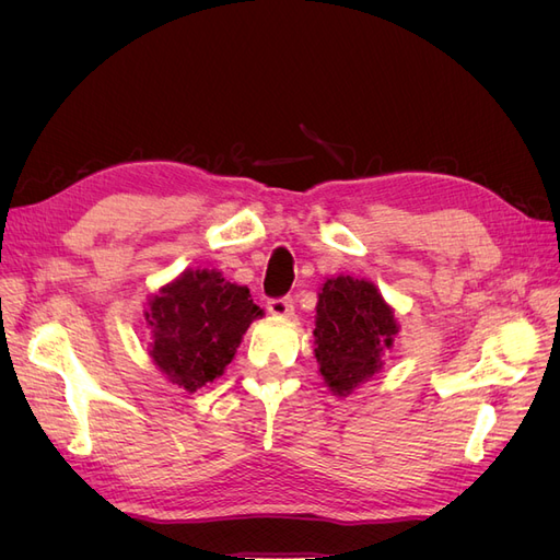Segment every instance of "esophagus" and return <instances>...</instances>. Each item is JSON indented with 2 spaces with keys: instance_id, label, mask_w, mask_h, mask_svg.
I'll return each instance as SVG.
<instances>
[{
  "instance_id": "1",
  "label": "esophagus",
  "mask_w": 560,
  "mask_h": 560,
  "mask_svg": "<svg viewBox=\"0 0 560 560\" xmlns=\"http://www.w3.org/2000/svg\"><path fill=\"white\" fill-rule=\"evenodd\" d=\"M266 308L270 315L276 317H290L294 313V299L292 296H280V299H268Z\"/></svg>"
}]
</instances>
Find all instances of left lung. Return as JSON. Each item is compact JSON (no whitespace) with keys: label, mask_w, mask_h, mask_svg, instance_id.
I'll use <instances>...</instances> for the list:
<instances>
[{"label":"left lung","mask_w":560,"mask_h":560,"mask_svg":"<svg viewBox=\"0 0 560 560\" xmlns=\"http://www.w3.org/2000/svg\"><path fill=\"white\" fill-rule=\"evenodd\" d=\"M397 322L378 290L366 280L338 276L322 284L315 317V358L319 374L336 395L381 369V352L393 348Z\"/></svg>","instance_id":"1"}]
</instances>
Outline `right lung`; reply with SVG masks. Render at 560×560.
<instances>
[{
    "label": "right lung",
    "instance_id": "add662e5",
    "mask_svg": "<svg viewBox=\"0 0 560 560\" xmlns=\"http://www.w3.org/2000/svg\"><path fill=\"white\" fill-rule=\"evenodd\" d=\"M261 315L247 287L226 282L217 270H184L149 303V354L167 378L194 393L224 374L252 319Z\"/></svg>",
    "mask_w": 560,
    "mask_h": 560
}]
</instances>
